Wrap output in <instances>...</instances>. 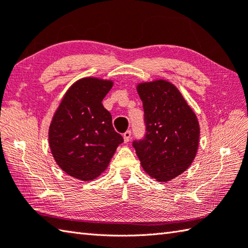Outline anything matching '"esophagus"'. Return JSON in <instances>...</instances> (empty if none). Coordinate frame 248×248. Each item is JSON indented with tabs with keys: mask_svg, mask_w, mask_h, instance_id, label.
<instances>
[{
	"mask_svg": "<svg viewBox=\"0 0 248 248\" xmlns=\"http://www.w3.org/2000/svg\"><path fill=\"white\" fill-rule=\"evenodd\" d=\"M130 138H131V130L125 131V132L124 133V143H128Z\"/></svg>",
	"mask_w": 248,
	"mask_h": 248,
	"instance_id": "obj_1",
	"label": "esophagus"
}]
</instances>
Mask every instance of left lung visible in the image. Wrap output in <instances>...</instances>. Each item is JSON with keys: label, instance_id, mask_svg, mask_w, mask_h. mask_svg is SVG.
<instances>
[{"label": "left lung", "instance_id": "obj_1", "mask_svg": "<svg viewBox=\"0 0 248 248\" xmlns=\"http://www.w3.org/2000/svg\"><path fill=\"white\" fill-rule=\"evenodd\" d=\"M146 134L134 140L140 166L158 182H169L190 167L200 138L195 111L175 86L164 79L140 82Z\"/></svg>", "mask_w": 248, "mask_h": 248}]
</instances>
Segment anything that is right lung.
Listing matches in <instances>:
<instances>
[{
  "instance_id": "add662e5",
  "label": "right lung",
  "mask_w": 248,
  "mask_h": 248,
  "mask_svg": "<svg viewBox=\"0 0 248 248\" xmlns=\"http://www.w3.org/2000/svg\"><path fill=\"white\" fill-rule=\"evenodd\" d=\"M113 81L85 77L74 82L53 115L48 139L53 158L70 176L92 181L108 167L124 142L102 101Z\"/></svg>"
}]
</instances>
